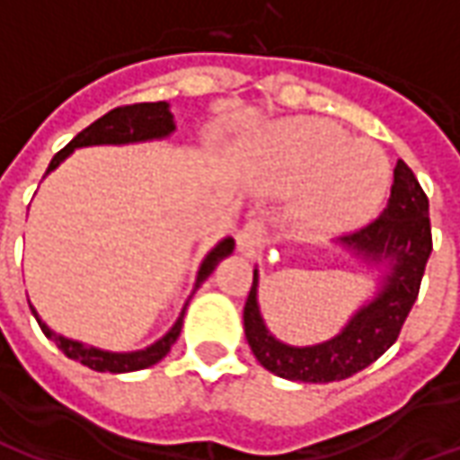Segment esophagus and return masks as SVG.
<instances>
[{"label":"esophagus","mask_w":460,"mask_h":460,"mask_svg":"<svg viewBox=\"0 0 460 460\" xmlns=\"http://www.w3.org/2000/svg\"><path fill=\"white\" fill-rule=\"evenodd\" d=\"M236 246L249 259L259 256L263 246H266V224H263V219L253 217V219L246 221L239 234H236Z\"/></svg>","instance_id":"esophagus-1"}]
</instances>
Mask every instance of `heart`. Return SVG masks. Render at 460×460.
Segmentation results:
<instances>
[{
    "mask_svg": "<svg viewBox=\"0 0 460 460\" xmlns=\"http://www.w3.org/2000/svg\"><path fill=\"white\" fill-rule=\"evenodd\" d=\"M283 184H305L300 219L315 231L349 229L379 207L389 184V162L369 140H349L328 122H288L269 142Z\"/></svg>",
    "mask_w": 460,
    "mask_h": 460,
    "instance_id": "b5f03b06",
    "label": "heart"
}]
</instances>
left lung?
<instances>
[{
  "instance_id": "8db88e82",
  "label": "left lung",
  "mask_w": 460,
  "mask_h": 460,
  "mask_svg": "<svg viewBox=\"0 0 460 460\" xmlns=\"http://www.w3.org/2000/svg\"><path fill=\"white\" fill-rule=\"evenodd\" d=\"M340 243L355 251L357 256L382 263L386 270L379 296L357 310L338 338L323 345L290 347L270 335L261 318L256 300L259 273L253 270V283L243 305V330L251 352L273 375L315 385L347 379L372 365L396 342L419 296L426 261L434 249L429 197L406 162H396L386 209L362 229L345 234Z\"/></svg>"
}]
</instances>
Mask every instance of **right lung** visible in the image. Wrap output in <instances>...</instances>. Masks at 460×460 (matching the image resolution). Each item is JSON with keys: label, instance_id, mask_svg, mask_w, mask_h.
<instances>
[{"label": "right lung", "instance_id": "right-lung-1", "mask_svg": "<svg viewBox=\"0 0 460 460\" xmlns=\"http://www.w3.org/2000/svg\"><path fill=\"white\" fill-rule=\"evenodd\" d=\"M172 130H174V120H172L170 105L164 103V101H157V103L120 105V108H113L111 113H105L103 118H98L95 122H91L85 130L78 132L74 140L66 145L64 150L56 152L54 160H51V164H49V170L46 172H51L54 167H58L75 147L155 140V137H167ZM231 251H234V239H224L207 253V259L201 261V269L199 276H197V286H194V290L199 288L211 270L217 269V263H219L224 256H229ZM29 308H31V305H29ZM31 313H34V318L39 320V328L44 330L46 338L54 340L56 347H58L66 357L78 359L81 365L91 367L95 372H113V375L135 372V369H145V367L157 365L162 357L170 352V347L177 342V338H180L181 318H184V310H181V315L180 320L174 323V328H172L164 338L157 340L155 345L147 347V349H140V352H105V349L85 347L84 342H75V340L56 335L54 330L46 328V323H41V318L36 315L34 308H31Z\"/></svg>", "mask_w": 460, "mask_h": 460}]
</instances>
